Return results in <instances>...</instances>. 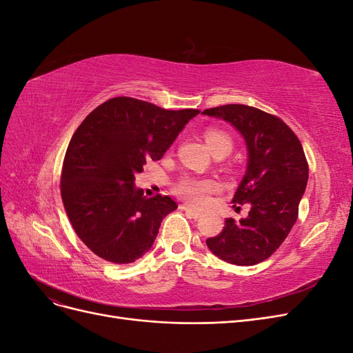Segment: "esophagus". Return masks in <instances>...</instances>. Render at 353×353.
<instances>
[{"label": "esophagus", "mask_w": 353, "mask_h": 353, "mask_svg": "<svg viewBox=\"0 0 353 353\" xmlns=\"http://www.w3.org/2000/svg\"><path fill=\"white\" fill-rule=\"evenodd\" d=\"M181 209L185 210L187 215H188L190 218H193V219H199V218L201 216V213H200L199 210H196V209H193V208H190V206H181Z\"/></svg>", "instance_id": "obj_1"}]
</instances>
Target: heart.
Instances as JSON below:
<instances>
[{"label": "heart", "instance_id": "heart-1", "mask_svg": "<svg viewBox=\"0 0 353 353\" xmlns=\"http://www.w3.org/2000/svg\"><path fill=\"white\" fill-rule=\"evenodd\" d=\"M206 143L210 150L219 145H232L231 138L222 131L209 130L205 135ZM218 190V184L212 179H200L194 176H185L178 183L176 193L194 206H203L209 199V194L215 193Z\"/></svg>", "mask_w": 353, "mask_h": 353}]
</instances>
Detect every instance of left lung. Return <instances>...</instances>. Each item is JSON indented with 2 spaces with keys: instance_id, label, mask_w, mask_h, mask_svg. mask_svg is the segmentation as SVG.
Masks as SVG:
<instances>
[{
  "instance_id": "left-lung-1",
  "label": "left lung",
  "mask_w": 353,
  "mask_h": 353,
  "mask_svg": "<svg viewBox=\"0 0 353 353\" xmlns=\"http://www.w3.org/2000/svg\"><path fill=\"white\" fill-rule=\"evenodd\" d=\"M201 114L231 123L243 137L248 166L232 203L250 208L239 222L227 218L206 244L228 263L256 265L280 248L297 219L309 170L303 147L280 117L250 105L225 104Z\"/></svg>"
}]
</instances>
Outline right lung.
Masks as SVG:
<instances>
[{"instance_id":"obj_1","label":"right lung","mask_w":353,"mask_h":353,"mask_svg":"<svg viewBox=\"0 0 353 353\" xmlns=\"http://www.w3.org/2000/svg\"><path fill=\"white\" fill-rule=\"evenodd\" d=\"M200 110H166L131 97L94 109L74 131L61 170V199L74 232L101 259L131 263L150 250L163 218L178 208L147 199L135 175L162 159Z\"/></svg>"}]
</instances>
